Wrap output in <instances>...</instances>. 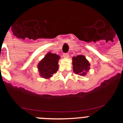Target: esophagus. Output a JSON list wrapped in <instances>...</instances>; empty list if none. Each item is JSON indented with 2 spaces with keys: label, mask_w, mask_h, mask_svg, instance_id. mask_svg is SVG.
<instances>
[{
  "label": "esophagus",
  "mask_w": 123,
  "mask_h": 123,
  "mask_svg": "<svg viewBox=\"0 0 123 123\" xmlns=\"http://www.w3.org/2000/svg\"><path fill=\"white\" fill-rule=\"evenodd\" d=\"M63 56L64 58H68V57H69V54H67V53H65V54H63Z\"/></svg>",
  "instance_id": "obj_1"
}]
</instances>
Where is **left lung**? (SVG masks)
<instances>
[{"instance_id": "left-lung-1", "label": "left lung", "mask_w": 123, "mask_h": 123, "mask_svg": "<svg viewBox=\"0 0 123 123\" xmlns=\"http://www.w3.org/2000/svg\"><path fill=\"white\" fill-rule=\"evenodd\" d=\"M73 71L80 76H85L90 69V63L85 56L77 55L73 57Z\"/></svg>"}]
</instances>
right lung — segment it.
Segmentation results:
<instances>
[{
  "label": "right lung",
  "mask_w": 123,
  "mask_h": 123,
  "mask_svg": "<svg viewBox=\"0 0 123 123\" xmlns=\"http://www.w3.org/2000/svg\"><path fill=\"white\" fill-rule=\"evenodd\" d=\"M60 58L59 55L56 54L51 52L47 53L37 65L40 76L45 79L51 78L52 75L58 71Z\"/></svg>",
  "instance_id": "add662e5"
}]
</instances>
